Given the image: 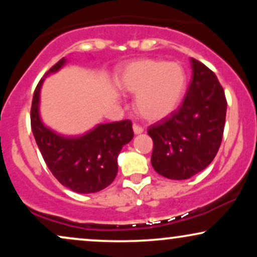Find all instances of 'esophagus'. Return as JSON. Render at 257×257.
<instances>
[{
	"label": "esophagus",
	"mask_w": 257,
	"mask_h": 257,
	"mask_svg": "<svg viewBox=\"0 0 257 257\" xmlns=\"http://www.w3.org/2000/svg\"><path fill=\"white\" fill-rule=\"evenodd\" d=\"M133 131H134V134H141L144 132V128L138 124H134L133 125Z\"/></svg>",
	"instance_id": "1"
}]
</instances>
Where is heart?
<instances>
[{
  "mask_svg": "<svg viewBox=\"0 0 257 257\" xmlns=\"http://www.w3.org/2000/svg\"><path fill=\"white\" fill-rule=\"evenodd\" d=\"M117 87L125 94H137L135 111L141 118L156 122L178 108L186 90V73L178 63L139 59L120 71Z\"/></svg>",
  "mask_w": 257,
  "mask_h": 257,
  "instance_id": "b5f03b06",
  "label": "heart"
}]
</instances>
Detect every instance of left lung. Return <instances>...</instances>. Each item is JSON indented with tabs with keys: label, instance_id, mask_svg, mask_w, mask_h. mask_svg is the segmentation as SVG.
Masks as SVG:
<instances>
[{
	"label": "left lung",
	"instance_id": "obj_1",
	"mask_svg": "<svg viewBox=\"0 0 257 257\" xmlns=\"http://www.w3.org/2000/svg\"><path fill=\"white\" fill-rule=\"evenodd\" d=\"M192 79L182 104L169 117L149 126L151 163L159 175L186 180L202 172L219 151L227 101L222 85L209 67L191 59Z\"/></svg>",
	"mask_w": 257,
	"mask_h": 257
}]
</instances>
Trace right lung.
<instances>
[{
  "label": "right lung",
  "mask_w": 257,
  "mask_h": 257,
  "mask_svg": "<svg viewBox=\"0 0 257 257\" xmlns=\"http://www.w3.org/2000/svg\"><path fill=\"white\" fill-rule=\"evenodd\" d=\"M66 63L59 60L46 73L57 72ZM44 76V77H46ZM44 77L38 82L31 105V129L42 157L55 179L77 193H94L112 184L118 172L122 147L134 137L129 119L99 124L81 137H63L43 124L40 117V93Z\"/></svg>",
  "instance_id": "add662e5"
}]
</instances>
